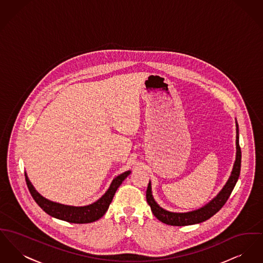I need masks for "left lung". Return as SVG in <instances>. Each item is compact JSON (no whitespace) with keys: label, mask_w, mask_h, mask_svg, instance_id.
Listing matches in <instances>:
<instances>
[{"label":"left lung","mask_w":263,"mask_h":263,"mask_svg":"<svg viewBox=\"0 0 263 263\" xmlns=\"http://www.w3.org/2000/svg\"><path fill=\"white\" fill-rule=\"evenodd\" d=\"M236 126V156L235 161L233 164L232 174L230 179L228 180L227 184L221 189V191L216 195L212 201L208 202L205 205H203L201 209L187 212V213H172L169 211L164 210L161 208L153 198L152 195V187L151 182H149V185L146 192V199L149 205L151 206V211L160 221L176 227H183V226H191L200 223L210 217L216 215V213L223 206V204L229 200L232 190L236 184L239 174H240V164H241V151L239 147V137H238V124L235 121Z\"/></svg>","instance_id":"8db88e82"}]
</instances>
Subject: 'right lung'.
Wrapping results in <instances>:
<instances>
[{
  "instance_id": "1",
  "label": "right lung",
  "mask_w": 263,
  "mask_h": 263,
  "mask_svg": "<svg viewBox=\"0 0 263 263\" xmlns=\"http://www.w3.org/2000/svg\"><path fill=\"white\" fill-rule=\"evenodd\" d=\"M130 171H127L124 172L123 174L117 176L112 181L107 192L98 201L84 206H72L48 201L35 191L33 185H31L27 174L25 175L26 182L31 197L47 215L72 223H88L93 222L104 216V214L108 210L109 204L111 203L117 189L122 184L124 180L130 175Z\"/></svg>"
}]
</instances>
